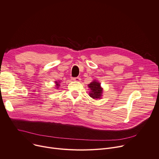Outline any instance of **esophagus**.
<instances>
[{"label": "esophagus", "mask_w": 159, "mask_h": 159, "mask_svg": "<svg viewBox=\"0 0 159 159\" xmlns=\"http://www.w3.org/2000/svg\"><path fill=\"white\" fill-rule=\"evenodd\" d=\"M80 80H81V79H80V78H79V77H77V78H73V81H77V82H79V81H80Z\"/></svg>", "instance_id": "34e87169"}]
</instances>
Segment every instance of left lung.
<instances>
[{
  "instance_id": "1",
  "label": "left lung",
  "mask_w": 159,
  "mask_h": 159,
  "mask_svg": "<svg viewBox=\"0 0 159 159\" xmlns=\"http://www.w3.org/2000/svg\"><path fill=\"white\" fill-rule=\"evenodd\" d=\"M90 89L89 96L94 99H101L102 96L103 89L101 86V83L97 80H93L88 85Z\"/></svg>"
}]
</instances>
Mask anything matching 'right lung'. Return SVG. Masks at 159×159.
I'll return each instance as SVG.
<instances>
[{
  "mask_svg": "<svg viewBox=\"0 0 159 159\" xmlns=\"http://www.w3.org/2000/svg\"><path fill=\"white\" fill-rule=\"evenodd\" d=\"M54 83H55V84H56V85H55V86H56V88H57V89H59V87L60 86V81H55Z\"/></svg>",
  "mask_w": 159,
  "mask_h": 159,
  "instance_id": "obj_1",
  "label": "right lung"
}]
</instances>
